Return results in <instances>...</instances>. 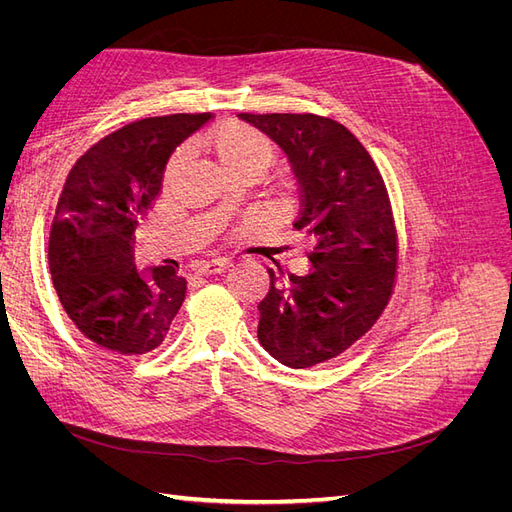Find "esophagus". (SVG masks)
I'll list each match as a JSON object with an SVG mask.
<instances>
[{
  "label": "esophagus",
  "mask_w": 512,
  "mask_h": 512,
  "mask_svg": "<svg viewBox=\"0 0 512 512\" xmlns=\"http://www.w3.org/2000/svg\"><path fill=\"white\" fill-rule=\"evenodd\" d=\"M230 265L226 260H209V262H200V265H196V273L198 275H218V273H224Z\"/></svg>",
  "instance_id": "esophagus-1"
}]
</instances>
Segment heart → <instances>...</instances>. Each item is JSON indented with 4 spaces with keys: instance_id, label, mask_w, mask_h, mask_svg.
<instances>
[{
    "instance_id": "obj_1",
    "label": "heart",
    "mask_w": 512,
    "mask_h": 512,
    "mask_svg": "<svg viewBox=\"0 0 512 512\" xmlns=\"http://www.w3.org/2000/svg\"><path fill=\"white\" fill-rule=\"evenodd\" d=\"M209 143L215 149L220 166L226 170H235L243 166H262L271 162L273 147L271 141L254 128H247L243 123H224L209 134ZM188 162V153L183 149L170 158L166 166V177H175Z\"/></svg>"
}]
</instances>
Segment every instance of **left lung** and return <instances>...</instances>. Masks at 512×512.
Segmentation results:
<instances>
[{
	"instance_id": "obj_1",
	"label": "left lung",
	"mask_w": 512,
	"mask_h": 512,
	"mask_svg": "<svg viewBox=\"0 0 512 512\" xmlns=\"http://www.w3.org/2000/svg\"><path fill=\"white\" fill-rule=\"evenodd\" d=\"M288 156L301 192L294 220L309 245V273L275 277L260 301L258 342L305 369L365 335L389 303L397 237L384 181L365 147L318 115H241Z\"/></svg>"
}]
</instances>
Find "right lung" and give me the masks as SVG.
I'll list each match as a JSON object with an SVG mask.
<instances>
[{
	"label": "right lung",
	"instance_id": "obj_1",
	"mask_svg": "<svg viewBox=\"0 0 512 512\" xmlns=\"http://www.w3.org/2000/svg\"><path fill=\"white\" fill-rule=\"evenodd\" d=\"M211 113L149 117L104 136L79 158L57 203L49 267L68 318L113 354L158 348L185 299V280L141 273L134 230L162 190L173 151Z\"/></svg>",
	"mask_w": 512,
	"mask_h": 512
}]
</instances>
